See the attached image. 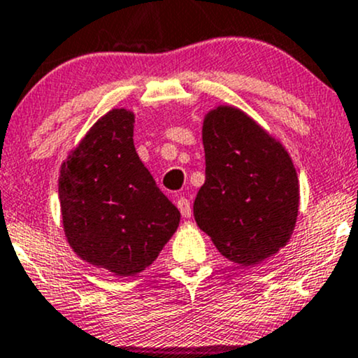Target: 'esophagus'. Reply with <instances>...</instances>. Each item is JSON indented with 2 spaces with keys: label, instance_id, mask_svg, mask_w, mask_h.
I'll use <instances>...</instances> for the list:
<instances>
[{
  "label": "esophagus",
  "instance_id": "obj_1",
  "mask_svg": "<svg viewBox=\"0 0 358 358\" xmlns=\"http://www.w3.org/2000/svg\"><path fill=\"white\" fill-rule=\"evenodd\" d=\"M176 204H178V208H179L180 215H182V218H189L191 213H192L189 199H186V198H179L178 201H176Z\"/></svg>",
  "mask_w": 358,
  "mask_h": 358
}]
</instances>
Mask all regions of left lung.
Returning a JSON list of instances; mask_svg holds the SVG:
<instances>
[{
	"mask_svg": "<svg viewBox=\"0 0 358 358\" xmlns=\"http://www.w3.org/2000/svg\"><path fill=\"white\" fill-rule=\"evenodd\" d=\"M206 180L194 220L233 264L254 267L284 248L299 215V180L287 148L250 115L218 104L204 115Z\"/></svg>",
	"mask_w": 358,
	"mask_h": 358,
	"instance_id": "left-lung-1",
	"label": "left lung"
}]
</instances>
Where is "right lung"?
Here are the masks:
<instances>
[{"mask_svg":"<svg viewBox=\"0 0 358 358\" xmlns=\"http://www.w3.org/2000/svg\"><path fill=\"white\" fill-rule=\"evenodd\" d=\"M134 128V111L113 108L67 152L59 171L67 243L84 262L116 277L152 266L180 222L136 154Z\"/></svg>","mask_w":358,"mask_h":358,"instance_id":"right-lung-1","label":"right lung"}]
</instances>
